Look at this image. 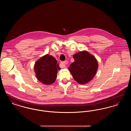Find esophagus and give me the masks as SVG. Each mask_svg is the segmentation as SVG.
I'll use <instances>...</instances> for the list:
<instances>
[{"label":"esophagus","mask_w":131,"mask_h":131,"mask_svg":"<svg viewBox=\"0 0 131 131\" xmlns=\"http://www.w3.org/2000/svg\"><path fill=\"white\" fill-rule=\"evenodd\" d=\"M67 64H68V61H65L61 62V64L64 67H66V65H67Z\"/></svg>","instance_id":"34e87169"}]
</instances>
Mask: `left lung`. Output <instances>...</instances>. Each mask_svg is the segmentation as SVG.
<instances>
[{
  "mask_svg": "<svg viewBox=\"0 0 131 131\" xmlns=\"http://www.w3.org/2000/svg\"><path fill=\"white\" fill-rule=\"evenodd\" d=\"M73 58L75 61L68 69L75 81L80 84L90 81L98 67L95 57L87 51H83L75 54Z\"/></svg>",
  "mask_w": 131,
  "mask_h": 131,
  "instance_id": "8db88e82",
  "label": "left lung"
}]
</instances>
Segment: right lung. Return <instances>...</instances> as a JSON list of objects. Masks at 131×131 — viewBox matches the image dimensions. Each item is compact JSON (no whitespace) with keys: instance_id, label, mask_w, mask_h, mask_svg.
Returning <instances> with one entry per match:
<instances>
[{"instance_id":"1","label":"right lung","mask_w":131,"mask_h":131,"mask_svg":"<svg viewBox=\"0 0 131 131\" xmlns=\"http://www.w3.org/2000/svg\"><path fill=\"white\" fill-rule=\"evenodd\" d=\"M60 69L56 58L49 54L40 58L34 65V71L38 80L47 85L51 84L55 81L57 70Z\"/></svg>"}]
</instances>
